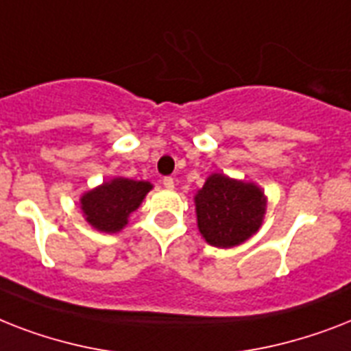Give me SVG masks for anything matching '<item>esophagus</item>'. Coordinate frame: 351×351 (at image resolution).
<instances>
[{
  "instance_id": "1",
  "label": "esophagus",
  "mask_w": 351,
  "mask_h": 351,
  "mask_svg": "<svg viewBox=\"0 0 351 351\" xmlns=\"http://www.w3.org/2000/svg\"><path fill=\"white\" fill-rule=\"evenodd\" d=\"M162 184H164V187H167V189H173V187H175V180H173L171 176H165L164 180H162Z\"/></svg>"
}]
</instances>
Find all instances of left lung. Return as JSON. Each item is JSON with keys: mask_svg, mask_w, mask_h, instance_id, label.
I'll return each mask as SVG.
<instances>
[{"mask_svg": "<svg viewBox=\"0 0 351 351\" xmlns=\"http://www.w3.org/2000/svg\"><path fill=\"white\" fill-rule=\"evenodd\" d=\"M198 231L215 247H234L255 234L266 213V197L253 182L222 173L208 176L195 197Z\"/></svg>", "mask_w": 351, "mask_h": 351, "instance_id": "left-lung-1", "label": "left lung"}]
</instances>
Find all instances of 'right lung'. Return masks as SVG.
<instances>
[{
	"instance_id": "add662e5",
	"label": "right lung",
	"mask_w": 351,
	"mask_h": 351,
	"mask_svg": "<svg viewBox=\"0 0 351 351\" xmlns=\"http://www.w3.org/2000/svg\"><path fill=\"white\" fill-rule=\"evenodd\" d=\"M151 189L153 184L149 182L118 176L85 193L80 198V204L85 220L95 230L101 233H118L125 228L129 215L140 208Z\"/></svg>"
}]
</instances>
